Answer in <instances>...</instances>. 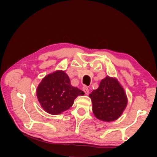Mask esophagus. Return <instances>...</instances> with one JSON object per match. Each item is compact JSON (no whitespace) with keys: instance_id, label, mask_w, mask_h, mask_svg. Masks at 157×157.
Listing matches in <instances>:
<instances>
[{"instance_id":"esophagus-1","label":"esophagus","mask_w":157,"mask_h":157,"mask_svg":"<svg viewBox=\"0 0 157 157\" xmlns=\"http://www.w3.org/2000/svg\"><path fill=\"white\" fill-rule=\"evenodd\" d=\"M83 91H84V93L86 94V95H88V94H89V89H88V87L87 86H83Z\"/></svg>"}]
</instances>
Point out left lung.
<instances>
[{
    "label": "left lung",
    "instance_id": "obj_1",
    "mask_svg": "<svg viewBox=\"0 0 157 157\" xmlns=\"http://www.w3.org/2000/svg\"><path fill=\"white\" fill-rule=\"evenodd\" d=\"M89 97L93 104V112L97 119L104 121L117 120L127 105V97L117 78L106 76L94 90Z\"/></svg>",
    "mask_w": 157,
    "mask_h": 157
}]
</instances>
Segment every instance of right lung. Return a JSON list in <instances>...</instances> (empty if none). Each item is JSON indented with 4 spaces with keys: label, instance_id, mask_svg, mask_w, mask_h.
Masks as SVG:
<instances>
[{
    "label": "right lung",
    "instance_id": "1",
    "mask_svg": "<svg viewBox=\"0 0 157 157\" xmlns=\"http://www.w3.org/2000/svg\"><path fill=\"white\" fill-rule=\"evenodd\" d=\"M36 94L44 111L53 115L67 110L77 96L84 95V92L71 86L69 77L63 71H56L45 76Z\"/></svg>",
    "mask_w": 157,
    "mask_h": 157
}]
</instances>
